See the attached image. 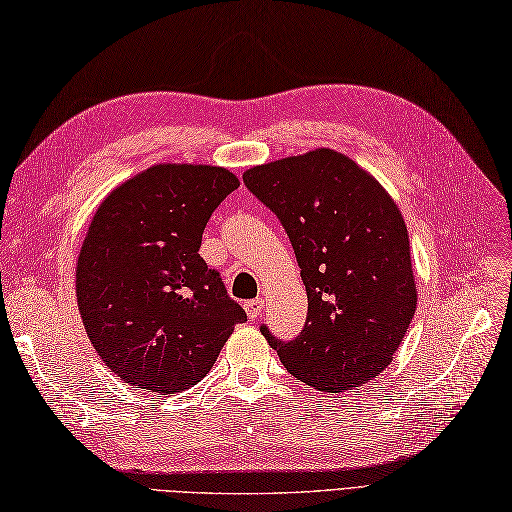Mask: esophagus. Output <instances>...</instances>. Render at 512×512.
I'll return each mask as SVG.
<instances>
[{"mask_svg": "<svg viewBox=\"0 0 512 512\" xmlns=\"http://www.w3.org/2000/svg\"><path fill=\"white\" fill-rule=\"evenodd\" d=\"M263 308H265V302L263 299H252V302H245V313L249 319H258L260 315H263Z\"/></svg>", "mask_w": 512, "mask_h": 512, "instance_id": "esophagus-1", "label": "esophagus"}]
</instances>
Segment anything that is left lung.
<instances>
[{"label": "left lung", "instance_id": "1", "mask_svg": "<svg viewBox=\"0 0 512 512\" xmlns=\"http://www.w3.org/2000/svg\"><path fill=\"white\" fill-rule=\"evenodd\" d=\"M243 182L278 215L308 295L302 334L269 345L293 378L323 393L367 384L391 365L415 317L404 217L356 160L328 147L256 165Z\"/></svg>", "mask_w": 512, "mask_h": 512}]
</instances>
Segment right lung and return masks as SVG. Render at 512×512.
I'll list each match as a JSON object with an SVG mask.
<instances>
[{
    "instance_id": "obj_1",
    "label": "right lung",
    "mask_w": 512,
    "mask_h": 512,
    "mask_svg": "<svg viewBox=\"0 0 512 512\" xmlns=\"http://www.w3.org/2000/svg\"><path fill=\"white\" fill-rule=\"evenodd\" d=\"M239 184L223 167L162 162L121 182L95 210L76 297L97 356L123 382L182 393L247 319L199 256L210 215Z\"/></svg>"
}]
</instances>
